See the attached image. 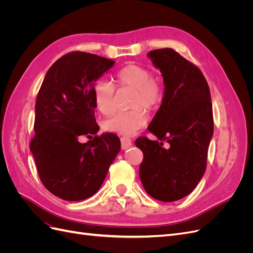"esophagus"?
Listing matches in <instances>:
<instances>
[{"mask_svg": "<svg viewBox=\"0 0 253 253\" xmlns=\"http://www.w3.org/2000/svg\"><path fill=\"white\" fill-rule=\"evenodd\" d=\"M120 141H121V148H122V150H126L127 148H129L132 145V140L129 139L128 137H121Z\"/></svg>", "mask_w": 253, "mask_h": 253, "instance_id": "1", "label": "esophagus"}]
</instances>
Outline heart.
<instances>
[{
	"mask_svg": "<svg viewBox=\"0 0 253 253\" xmlns=\"http://www.w3.org/2000/svg\"><path fill=\"white\" fill-rule=\"evenodd\" d=\"M114 84L119 89L133 90L129 99L131 110L119 112L103 122L105 131L121 135H133L148 124L149 112H155L162 106L165 98V87L159 78L152 76L149 68L139 64L122 66L114 75ZM97 110L108 116L116 110L113 83L104 80L95 82L91 89Z\"/></svg>",
	"mask_w": 253,
	"mask_h": 253,
	"instance_id": "heart-1",
	"label": "heart"
}]
</instances>
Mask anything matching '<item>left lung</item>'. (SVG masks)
<instances>
[{
  "label": "left lung",
  "mask_w": 253,
  "mask_h": 253,
  "mask_svg": "<svg viewBox=\"0 0 253 253\" xmlns=\"http://www.w3.org/2000/svg\"><path fill=\"white\" fill-rule=\"evenodd\" d=\"M164 77V102L148 129L160 141L138 137L139 176L147 193L170 203L190 194L206 171L213 135L209 85L202 71L172 48L151 50ZM168 143L166 147L163 141Z\"/></svg>",
  "instance_id": "1"
}]
</instances>
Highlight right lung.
I'll return each instance as SVG.
<instances>
[{"label":"right lung","instance_id":"1","mask_svg":"<svg viewBox=\"0 0 253 253\" xmlns=\"http://www.w3.org/2000/svg\"><path fill=\"white\" fill-rule=\"evenodd\" d=\"M114 63L89 52H68L49 67L38 93L29 148L44 187L64 201L94 195L120 151L117 135H97L91 94L94 81ZM82 134L95 136L80 144Z\"/></svg>","mask_w":253,"mask_h":253}]
</instances>
